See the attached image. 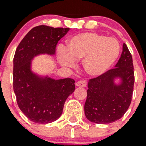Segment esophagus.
Returning <instances> with one entry per match:
<instances>
[{
  "instance_id": "34e87169",
  "label": "esophagus",
  "mask_w": 146,
  "mask_h": 146,
  "mask_svg": "<svg viewBox=\"0 0 146 146\" xmlns=\"http://www.w3.org/2000/svg\"><path fill=\"white\" fill-rule=\"evenodd\" d=\"M76 86H79V87H86V82L84 80L78 81L77 83H76Z\"/></svg>"
}]
</instances>
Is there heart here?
Listing matches in <instances>:
<instances>
[{
	"label": "heart",
	"mask_w": 146,
	"mask_h": 146,
	"mask_svg": "<svg viewBox=\"0 0 146 146\" xmlns=\"http://www.w3.org/2000/svg\"><path fill=\"white\" fill-rule=\"evenodd\" d=\"M119 43L113 37L96 33L76 34L66 41L65 49L60 47L58 61L66 67H73L83 59V68L90 76L97 77L109 70L117 60Z\"/></svg>",
	"instance_id": "1"
}]
</instances>
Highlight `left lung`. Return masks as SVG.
Masks as SVG:
<instances>
[{
    "label": "left lung",
    "mask_w": 146,
    "mask_h": 146,
    "mask_svg": "<svg viewBox=\"0 0 146 146\" xmlns=\"http://www.w3.org/2000/svg\"><path fill=\"white\" fill-rule=\"evenodd\" d=\"M132 57L125 43L115 68L91 79L88 83L84 105L86 119L97 124H107L123 116L132 101L134 71Z\"/></svg>",
    "instance_id": "8db88e82"
}]
</instances>
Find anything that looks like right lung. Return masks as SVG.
<instances>
[{
  "label": "right lung",
  "mask_w": 146,
  "mask_h": 146,
  "mask_svg": "<svg viewBox=\"0 0 146 146\" xmlns=\"http://www.w3.org/2000/svg\"><path fill=\"white\" fill-rule=\"evenodd\" d=\"M70 28L40 25L27 33L14 57V91L22 113L33 122L46 124L60 117L66 100L75 90L70 78L56 80L33 69L35 57L54 56L58 41Z\"/></svg>",
  "instance_id": "right-lung-1"
}]
</instances>
